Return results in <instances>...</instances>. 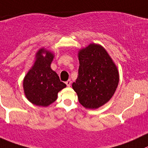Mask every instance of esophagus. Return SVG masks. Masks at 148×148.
Returning a JSON list of instances; mask_svg holds the SVG:
<instances>
[{
  "instance_id": "1",
  "label": "esophagus",
  "mask_w": 148,
  "mask_h": 148,
  "mask_svg": "<svg viewBox=\"0 0 148 148\" xmlns=\"http://www.w3.org/2000/svg\"><path fill=\"white\" fill-rule=\"evenodd\" d=\"M65 84L67 86H70V84H71V81H70V80H68V81H66Z\"/></svg>"
}]
</instances>
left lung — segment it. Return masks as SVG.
Segmentation results:
<instances>
[{"label":"left lung","mask_w":148,"mask_h":148,"mask_svg":"<svg viewBox=\"0 0 148 148\" xmlns=\"http://www.w3.org/2000/svg\"><path fill=\"white\" fill-rule=\"evenodd\" d=\"M78 75L73 83L79 102L86 109H97L115 94L119 82L117 66L105 48L90 43L78 53Z\"/></svg>","instance_id":"1"}]
</instances>
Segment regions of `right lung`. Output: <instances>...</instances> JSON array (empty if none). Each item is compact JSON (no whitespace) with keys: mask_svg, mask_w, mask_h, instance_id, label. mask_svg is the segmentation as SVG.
I'll return each mask as SVG.
<instances>
[{"mask_svg":"<svg viewBox=\"0 0 148 148\" xmlns=\"http://www.w3.org/2000/svg\"><path fill=\"white\" fill-rule=\"evenodd\" d=\"M54 54L44 47L36 54L33 66L23 79L27 99L37 106L47 107L55 102L59 91L66 87L55 71L51 68Z\"/></svg>","mask_w":148,"mask_h":148,"instance_id":"obj_1","label":"right lung"}]
</instances>
